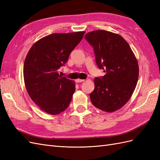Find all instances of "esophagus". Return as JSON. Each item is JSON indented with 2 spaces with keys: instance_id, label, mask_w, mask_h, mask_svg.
Masks as SVG:
<instances>
[{
  "instance_id": "1",
  "label": "esophagus",
  "mask_w": 160,
  "mask_h": 160,
  "mask_svg": "<svg viewBox=\"0 0 160 160\" xmlns=\"http://www.w3.org/2000/svg\"><path fill=\"white\" fill-rule=\"evenodd\" d=\"M85 80L84 79H77L75 80L76 83H81V82H83Z\"/></svg>"
}]
</instances>
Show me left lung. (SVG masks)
<instances>
[{
	"instance_id": "8db88e82",
	"label": "left lung",
	"mask_w": 160,
	"mask_h": 160,
	"mask_svg": "<svg viewBox=\"0 0 160 160\" xmlns=\"http://www.w3.org/2000/svg\"><path fill=\"white\" fill-rule=\"evenodd\" d=\"M85 38L93 47L96 63L106 73L94 79L91 103L106 112L122 108L136 87L139 66L129 44L118 34L104 30L87 33Z\"/></svg>"
}]
</instances>
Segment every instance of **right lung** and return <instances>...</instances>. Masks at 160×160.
Instances as JSON below:
<instances>
[{
    "instance_id": "1",
    "label": "right lung",
    "mask_w": 160,
    "mask_h": 160,
    "mask_svg": "<svg viewBox=\"0 0 160 160\" xmlns=\"http://www.w3.org/2000/svg\"><path fill=\"white\" fill-rule=\"evenodd\" d=\"M85 31L53 33L37 41L28 51L23 67L24 81L31 99L45 112L57 115L71 103L74 81L58 73Z\"/></svg>"
}]
</instances>
